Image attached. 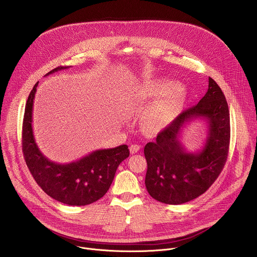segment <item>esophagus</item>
<instances>
[{"mask_svg": "<svg viewBox=\"0 0 257 257\" xmlns=\"http://www.w3.org/2000/svg\"><path fill=\"white\" fill-rule=\"evenodd\" d=\"M139 150H140V146L137 145V144H132V145L130 146V152H131L132 154L138 152Z\"/></svg>", "mask_w": 257, "mask_h": 257, "instance_id": "34e87169", "label": "esophagus"}]
</instances>
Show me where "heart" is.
Returning <instances> with one entry per match:
<instances>
[{
    "label": "heart",
    "instance_id": "heart-1",
    "mask_svg": "<svg viewBox=\"0 0 257 257\" xmlns=\"http://www.w3.org/2000/svg\"><path fill=\"white\" fill-rule=\"evenodd\" d=\"M136 95L142 102L161 99L153 103L142 117L144 129L152 134L164 130L173 123L185 98L181 85L165 78L145 80L136 90Z\"/></svg>",
    "mask_w": 257,
    "mask_h": 257
}]
</instances>
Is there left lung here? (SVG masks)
<instances>
[{
  "mask_svg": "<svg viewBox=\"0 0 257 257\" xmlns=\"http://www.w3.org/2000/svg\"><path fill=\"white\" fill-rule=\"evenodd\" d=\"M208 126L205 143L198 152H188L180 133L194 119ZM230 142V116L225 96L209 77V87L200 102L181 113L154 142L144 147L147 161L145 186L158 202L180 205L203 195L216 181L225 165Z\"/></svg>",
  "mask_w": 257,
  "mask_h": 257,
  "instance_id": "1",
  "label": "left lung"
}]
</instances>
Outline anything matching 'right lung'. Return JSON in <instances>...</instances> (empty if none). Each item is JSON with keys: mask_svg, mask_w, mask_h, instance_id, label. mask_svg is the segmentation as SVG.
Wrapping results in <instances>:
<instances>
[{"mask_svg": "<svg viewBox=\"0 0 257 257\" xmlns=\"http://www.w3.org/2000/svg\"><path fill=\"white\" fill-rule=\"evenodd\" d=\"M68 66H59L46 75ZM38 82L25 108L22 150L26 164L38 186L52 199L69 205L85 206L101 199L109 190L119 164L129 156L128 146L99 149L69 163H56L38 148L32 128L33 103Z\"/></svg>", "mask_w": 257, "mask_h": 257, "instance_id": "obj_1", "label": "right lung"}]
</instances>
